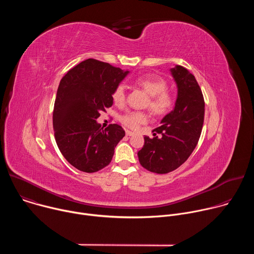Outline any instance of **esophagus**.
I'll list each match as a JSON object with an SVG mask.
<instances>
[{"mask_svg":"<svg viewBox=\"0 0 254 254\" xmlns=\"http://www.w3.org/2000/svg\"><path fill=\"white\" fill-rule=\"evenodd\" d=\"M126 134H127V136H130V135H133V132L130 131V130H127V131H126Z\"/></svg>","mask_w":254,"mask_h":254,"instance_id":"34e87169","label":"esophagus"}]
</instances>
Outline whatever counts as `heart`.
I'll return each instance as SVG.
<instances>
[{
	"label": "heart",
	"instance_id": "1",
	"mask_svg": "<svg viewBox=\"0 0 254 254\" xmlns=\"http://www.w3.org/2000/svg\"><path fill=\"white\" fill-rule=\"evenodd\" d=\"M134 84L150 95L148 106L153 114L161 116L171 111L174 105V97L166 89L167 81L163 77L156 74L142 75L134 79ZM126 88L123 84H119L114 88L112 98L116 105L122 106L126 102ZM121 121L126 127L136 129L141 125L148 123L149 117L141 112H130L123 116Z\"/></svg>",
	"mask_w": 254,
	"mask_h": 254
}]
</instances>
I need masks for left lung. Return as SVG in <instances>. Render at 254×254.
I'll return each mask as SVG.
<instances>
[{"label": "left lung", "instance_id": "obj_1", "mask_svg": "<svg viewBox=\"0 0 254 254\" xmlns=\"http://www.w3.org/2000/svg\"><path fill=\"white\" fill-rule=\"evenodd\" d=\"M171 73L178 87L174 110L154 129L162 136H144L143 147L137 153L139 164L157 174L170 173L188 160L204 123L205 102L195 76L180 65L172 68Z\"/></svg>", "mask_w": 254, "mask_h": 254}]
</instances>
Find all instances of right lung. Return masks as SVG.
Masks as SVG:
<instances>
[{
    "mask_svg": "<svg viewBox=\"0 0 254 254\" xmlns=\"http://www.w3.org/2000/svg\"><path fill=\"white\" fill-rule=\"evenodd\" d=\"M128 74L119 67L87 59L71 68L60 80L53 111L57 146L67 162L85 173L97 172L112 162L124 128H102L96 120L114 103V88Z\"/></svg>",
    "mask_w": 254,
    "mask_h": 254,
    "instance_id": "add662e5",
    "label": "right lung"
}]
</instances>
